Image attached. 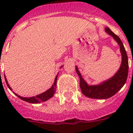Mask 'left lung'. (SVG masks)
Listing matches in <instances>:
<instances>
[{
	"mask_svg": "<svg viewBox=\"0 0 133 133\" xmlns=\"http://www.w3.org/2000/svg\"><path fill=\"white\" fill-rule=\"evenodd\" d=\"M105 31L118 44L122 55V63L119 69L113 76L105 81L102 82L100 84L93 85H88V83L82 76L78 69V67H75L76 73L80 78V86L81 91L83 95L91 98L107 99L112 96L124 86L128 76V57L122 42L109 28H105Z\"/></svg>",
	"mask_w": 133,
	"mask_h": 133,
	"instance_id": "8db88e82",
	"label": "left lung"
}]
</instances>
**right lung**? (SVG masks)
Segmentation results:
<instances>
[{"mask_svg": "<svg viewBox=\"0 0 133 133\" xmlns=\"http://www.w3.org/2000/svg\"><path fill=\"white\" fill-rule=\"evenodd\" d=\"M63 67L61 66L60 68H62ZM58 73L57 74V76H56L55 78V82L53 83V84L52 85V86L49 88V89H48L47 91H45V92H42V93L40 94V95H36L35 96H32V97H22V96H19V95H17L16 93L13 92L15 95H17L18 98H20L21 99H22V100L24 101L27 102L29 103H31V104H38V103H41L42 102H45L47 101L48 100H49V98H52L54 95V94L55 93L56 91V87H57V77H58ZM4 78H5V80H6V84H7L8 87L11 91H12V89L11 88L10 85H9L8 82V80L6 79V76L4 75Z\"/></svg>", "mask_w": 133, "mask_h": 133, "instance_id": "obj_1", "label": "right lung"}]
</instances>
